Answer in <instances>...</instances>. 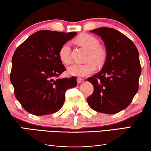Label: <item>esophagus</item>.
Returning <instances> with one entry per match:
<instances>
[{"label": "esophagus", "instance_id": "1", "mask_svg": "<svg viewBox=\"0 0 151 151\" xmlns=\"http://www.w3.org/2000/svg\"><path fill=\"white\" fill-rule=\"evenodd\" d=\"M77 81H78V84H80L84 81V80L82 79V78H78V79H77Z\"/></svg>", "mask_w": 151, "mask_h": 151}]
</instances>
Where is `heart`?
<instances>
[{
  "mask_svg": "<svg viewBox=\"0 0 151 151\" xmlns=\"http://www.w3.org/2000/svg\"><path fill=\"white\" fill-rule=\"evenodd\" d=\"M77 42L84 47L88 53L86 56V62L84 64L73 63L68 67L67 72L69 75L78 77H83L96 71V65L102 66L106 59V52L100 47V42L94 36L89 34H82L77 38ZM71 45L69 42H65L59 50V58L62 63L68 64L71 61L70 58Z\"/></svg>",
  "mask_w": 151,
  "mask_h": 151,
  "instance_id": "heart-1",
  "label": "heart"
}]
</instances>
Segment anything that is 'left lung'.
<instances>
[{"label":"left lung","mask_w":151,"mask_h":151,"mask_svg":"<svg viewBox=\"0 0 151 151\" xmlns=\"http://www.w3.org/2000/svg\"><path fill=\"white\" fill-rule=\"evenodd\" d=\"M104 41L106 59L102 70L88 78L94 87L87 98L94 111L115 114L131 104L139 88L141 65L137 47L130 39L113 28L90 31Z\"/></svg>","instance_id":"1"}]
</instances>
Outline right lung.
<instances>
[{
	"label": "right lung",
	"mask_w": 151,
	"mask_h": 151,
	"mask_svg": "<svg viewBox=\"0 0 151 151\" xmlns=\"http://www.w3.org/2000/svg\"><path fill=\"white\" fill-rule=\"evenodd\" d=\"M76 32L38 31L16 49L12 57L10 80L14 94L25 111L34 115L58 111L65 91L76 87V77L58 78L66 70L59 58L60 47Z\"/></svg>",
	"instance_id": "obj_1"
}]
</instances>
